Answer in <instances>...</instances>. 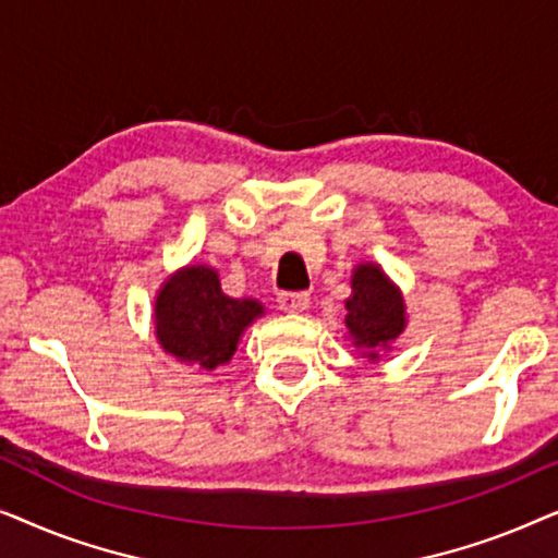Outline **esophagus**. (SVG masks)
Wrapping results in <instances>:
<instances>
[{
	"instance_id": "esophagus-1",
	"label": "esophagus",
	"mask_w": 558,
	"mask_h": 558,
	"mask_svg": "<svg viewBox=\"0 0 558 558\" xmlns=\"http://www.w3.org/2000/svg\"><path fill=\"white\" fill-rule=\"evenodd\" d=\"M279 310L284 312H304L310 307V294L307 292H281L277 296Z\"/></svg>"
}]
</instances>
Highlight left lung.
<instances>
[{
    "label": "left lung",
    "instance_id": "1",
    "mask_svg": "<svg viewBox=\"0 0 558 558\" xmlns=\"http://www.w3.org/2000/svg\"><path fill=\"white\" fill-rule=\"evenodd\" d=\"M350 287L353 294L345 300V327L353 345L368 361H378V353L391 350V342L407 327L403 294L378 264H357Z\"/></svg>",
    "mask_w": 558,
    "mask_h": 558
}]
</instances>
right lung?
I'll return each mask as SVG.
<instances>
[{"instance_id": "right-lung-1", "label": "right lung", "mask_w": 558, "mask_h": 558, "mask_svg": "<svg viewBox=\"0 0 558 558\" xmlns=\"http://www.w3.org/2000/svg\"><path fill=\"white\" fill-rule=\"evenodd\" d=\"M262 315V302L223 294L216 269L185 266L159 289L155 335L165 353L180 363L216 371L231 361L243 330Z\"/></svg>"}]
</instances>
